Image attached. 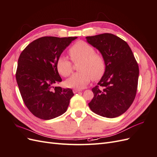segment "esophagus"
<instances>
[{
	"instance_id": "obj_1",
	"label": "esophagus",
	"mask_w": 157,
	"mask_h": 157,
	"mask_svg": "<svg viewBox=\"0 0 157 157\" xmlns=\"http://www.w3.org/2000/svg\"><path fill=\"white\" fill-rule=\"evenodd\" d=\"M80 91H82V90H78V89H73V92L74 94L78 93V92H79Z\"/></svg>"
}]
</instances>
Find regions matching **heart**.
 <instances>
[{
	"label": "heart",
	"mask_w": 157,
	"mask_h": 157,
	"mask_svg": "<svg viewBox=\"0 0 157 157\" xmlns=\"http://www.w3.org/2000/svg\"><path fill=\"white\" fill-rule=\"evenodd\" d=\"M74 63L80 61V72L74 74L65 81V85L75 89L84 88L90 80H98L102 78L106 71L104 57L96 53L94 48L87 42L80 40L75 43L69 50ZM56 67L59 73L65 77L72 73L73 63L67 57L61 56L57 61Z\"/></svg>",
	"instance_id": "heart-1"
}]
</instances>
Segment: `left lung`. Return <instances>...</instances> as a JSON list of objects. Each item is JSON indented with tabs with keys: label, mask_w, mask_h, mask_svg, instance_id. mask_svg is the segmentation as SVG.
Wrapping results in <instances>:
<instances>
[{
	"label": "left lung",
	"mask_w": 157,
	"mask_h": 157,
	"mask_svg": "<svg viewBox=\"0 0 157 157\" xmlns=\"http://www.w3.org/2000/svg\"><path fill=\"white\" fill-rule=\"evenodd\" d=\"M105 58L106 71L88 103L97 115L115 118L122 115L134 101L137 88L139 67L126 42L111 33L86 37Z\"/></svg>",
	"instance_id": "8db88e82"
}]
</instances>
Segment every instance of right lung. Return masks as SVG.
<instances>
[{
	"label": "right lung",
	"instance_id": "1",
	"mask_svg": "<svg viewBox=\"0 0 157 157\" xmlns=\"http://www.w3.org/2000/svg\"><path fill=\"white\" fill-rule=\"evenodd\" d=\"M77 38H39L31 42L18 59L16 78L21 96L31 113L40 119L50 120L62 115L74 96L71 89L55 85L62 80L57 61Z\"/></svg>",
	"mask_w": 157,
	"mask_h": 157
}]
</instances>
